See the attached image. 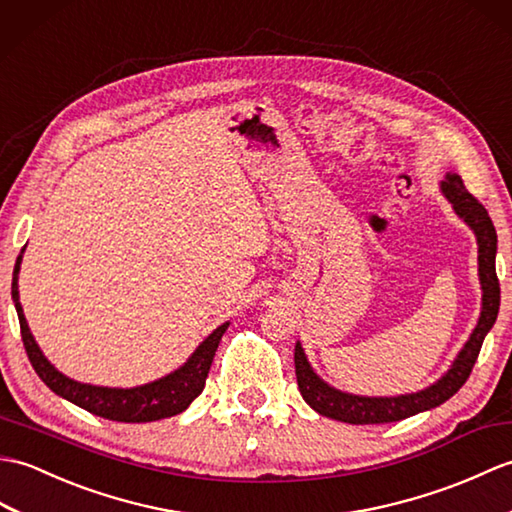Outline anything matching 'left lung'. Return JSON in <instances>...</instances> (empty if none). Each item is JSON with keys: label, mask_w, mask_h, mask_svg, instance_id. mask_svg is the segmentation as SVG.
Listing matches in <instances>:
<instances>
[{"label": "left lung", "mask_w": 512, "mask_h": 512, "mask_svg": "<svg viewBox=\"0 0 512 512\" xmlns=\"http://www.w3.org/2000/svg\"><path fill=\"white\" fill-rule=\"evenodd\" d=\"M442 192L453 203L464 223H469L471 230L478 236V263H480V282H482V315L480 322L471 333L469 342L464 344L458 359L453 361L451 370L431 388L405 394V396H392V399H368V396H352L346 392H339L328 388V385L317 377L311 370L309 361H306L302 346L295 344V377H298V388L302 399L309 403L317 414L342 420L350 425H381V423H396V420L410 418L418 412L431 410L440 403L449 401L464 383H467L469 374L478 361L480 348L486 333L497 320L499 311V280L495 271V254H497V232L495 225L488 217L486 208L475 199L471 192L464 188V181L460 175H447L442 181Z\"/></svg>", "instance_id": "obj_1"}]
</instances>
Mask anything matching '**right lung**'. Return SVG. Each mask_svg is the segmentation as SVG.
I'll use <instances>...</instances> for the list:
<instances>
[{
  "mask_svg": "<svg viewBox=\"0 0 512 512\" xmlns=\"http://www.w3.org/2000/svg\"><path fill=\"white\" fill-rule=\"evenodd\" d=\"M19 265H21V254L17 258L15 271H13V300L19 315L21 342H24L26 355L32 363L34 372L39 374V379L48 385L54 394L63 396V399L83 407V410H87L89 414H96L100 418L118 420V423H151V420L181 414L203 392L214 352H217L221 337L230 324L225 322L223 326H219L217 331L206 339V342L192 352V357L179 370L168 374V377L160 381L146 383L142 388L118 390V388H96V385L78 383V381L67 379L59 370H54L52 363L43 357V352L39 350L37 342H34V337L26 324L24 309H21L19 304V291H17Z\"/></svg>",
  "mask_w": 512,
  "mask_h": 512,
  "instance_id": "add662e5",
  "label": "right lung"
}]
</instances>
